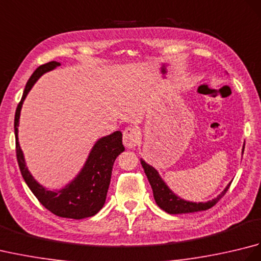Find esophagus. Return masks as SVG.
Returning <instances> with one entry per match:
<instances>
[{"instance_id":"esophagus-1","label":"esophagus","mask_w":261,"mask_h":261,"mask_svg":"<svg viewBox=\"0 0 261 261\" xmlns=\"http://www.w3.org/2000/svg\"><path fill=\"white\" fill-rule=\"evenodd\" d=\"M140 141V131L130 126L123 131V143L127 149H135Z\"/></svg>"}]
</instances>
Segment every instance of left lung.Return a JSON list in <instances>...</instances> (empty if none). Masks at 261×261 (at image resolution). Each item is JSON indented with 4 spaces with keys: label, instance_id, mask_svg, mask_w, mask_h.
Instances as JSON below:
<instances>
[{
    "label": "left lung",
    "instance_id": "obj_1",
    "mask_svg": "<svg viewBox=\"0 0 261 261\" xmlns=\"http://www.w3.org/2000/svg\"><path fill=\"white\" fill-rule=\"evenodd\" d=\"M245 150V143H243L242 148V153ZM142 168L145 170L147 175V178L150 182L152 192H153V198L156 201L158 206L164 210L165 212L169 214H185V213H194V212H199V211H206L218 203L226 191L229 190L231 185V181L229 182L222 193L220 195L216 196L215 198L211 199L207 202H190L186 201V199H182L179 196H177L176 194L170 190L167 186V184L163 180L162 177H160L159 173L156 168H153L152 166L147 164L145 160L140 159Z\"/></svg>",
    "mask_w": 261,
    "mask_h": 261
}]
</instances>
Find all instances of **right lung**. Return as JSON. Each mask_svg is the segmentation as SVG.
<instances>
[{
    "mask_svg": "<svg viewBox=\"0 0 261 261\" xmlns=\"http://www.w3.org/2000/svg\"><path fill=\"white\" fill-rule=\"evenodd\" d=\"M58 66H60L58 62H50L39 66L27 83L14 118L16 158H18L22 177L28 187L43 206L60 218L81 220L95 215L103 207L107 199L113 164L116 157L124 151V147L122 145L121 131H115L109 136L99 138L91 149L80 173L60 190H48L33 178L27 167L23 152L19 143L18 126L21 109L28 93L31 91L36 82L43 74L57 68Z\"/></svg>",
    "mask_w": 261,
    "mask_h": 261,
    "instance_id": "right-lung-1",
    "label": "right lung"
}]
</instances>
